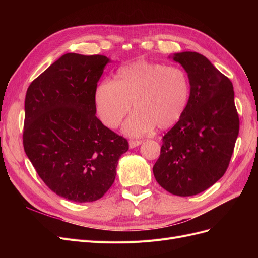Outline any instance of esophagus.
<instances>
[{
  "instance_id": "1",
  "label": "esophagus",
  "mask_w": 258,
  "mask_h": 258,
  "mask_svg": "<svg viewBox=\"0 0 258 258\" xmlns=\"http://www.w3.org/2000/svg\"><path fill=\"white\" fill-rule=\"evenodd\" d=\"M140 144H141V141H138V140H130V142H128L130 148H134L136 146H139Z\"/></svg>"
}]
</instances>
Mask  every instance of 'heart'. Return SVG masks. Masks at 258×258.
Masks as SVG:
<instances>
[{
	"label": "heart",
	"mask_w": 258,
	"mask_h": 258,
	"mask_svg": "<svg viewBox=\"0 0 258 258\" xmlns=\"http://www.w3.org/2000/svg\"><path fill=\"white\" fill-rule=\"evenodd\" d=\"M190 96L185 70L177 66L139 59L118 69L115 81L105 80L95 91L96 111L106 126L114 128L128 113L123 125L132 136L171 127L182 118Z\"/></svg>",
	"instance_id": "obj_1"
}]
</instances>
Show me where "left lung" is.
Wrapping results in <instances>:
<instances>
[{"label": "left lung", "instance_id": "1", "mask_svg": "<svg viewBox=\"0 0 258 258\" xmlns=\"http://www.w3.org/2000/svg\"><path fill=\"white\" fill-rule=\"evenodd\" d=\"M187 72L190 96L182 118L163 137L153 167L161 187L179 197L203 192L226 172L239 131L233 85L204 55L174 53Z\"/></svg>", "mask_w": 258, "mask_h": 258}]
</instances>
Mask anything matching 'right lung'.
Returning <instances> with one entry per match:
<instances>
[{
	"label": "right lung",
	"instance_id": "obj_1",
	"mask_svg": "<svg viewBox=\"0 0 258 258\" xmlns=\"http://www.w3.org/2000/svg\"><path fill=\"white\" fill-rule=\"evenodd\" d=\"M110 58L67 53L26 93L24 150L44 183L76 203L104 196L128 142L95 116V91Z\"/></svg>",
	"mask_w": 258,
	"mask_h": 258
}]
</instances>
